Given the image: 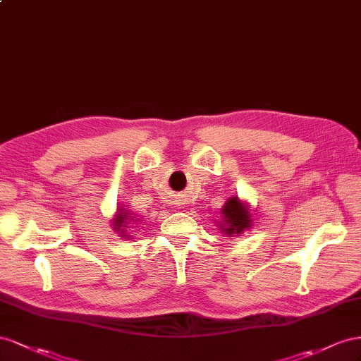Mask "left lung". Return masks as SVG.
<instances>
[{
  "mask_svg": "<svg viewBox=\"0 0 361 361\" xmlns=\"http://www.w3.org/2000/svg\"><path fill=\"white\" fill-rule=\"evenodd\" d=\"M219 214L221 221H216L218 228L222 234L230 235V238H239L245 231L252 228L254 216L250 205L243 202L239 197L226 200Z\"/></svg>",
  "mask_w": 361,
  "mask_h": 361,
  "instance_id": "1",
  "label": "left lung"
}]
</instances>
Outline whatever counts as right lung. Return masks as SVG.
<instances>
[{
  "label": "right lung",
  "instance_id": "add662e5",
  "mask_svg": "<svg viewBox=\"0 0 361 361\" xmlns=\"http://www.w3.org/2000/svg\"><path fill=\"white\" fill-rule=\"evenodd\" d=\"M140 219L137 218V216L135 213H131L130 210H126L122 207H118L115 216H113V219L110 221L111 222V226H113V231H115L116 234H119V238H126V239H131V235L128 234V228L131 224L135 222H139Z\"/></svg>",
  "mask_w": 361,
  "mask_h": 361
}]
</instances>
